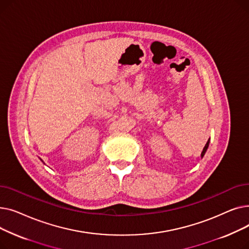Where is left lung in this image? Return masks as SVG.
<instances>
[{"label": "left lung", "mask_w": 249, "mask_h": 249, "mask_svg": "<svg viewBox=\"0 0 249 249\" xmlns=\"http://www.w3.org/2000/svg\"><path fill=\"white\" fill-rule=\"evenodd\" d=\"M209 142H210V140H208V142L206 143V145H205V147H204V149H203V151H202V154H201L202 158H203L204 154L206 153V151H207V149H208V146H209Z\"/></svg>", "instance_id": "obj_1"}]
</instances>
